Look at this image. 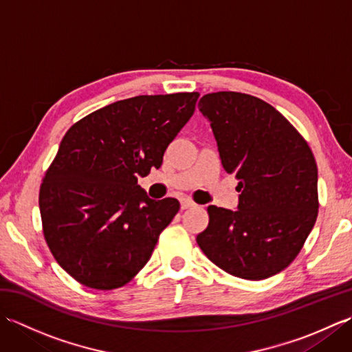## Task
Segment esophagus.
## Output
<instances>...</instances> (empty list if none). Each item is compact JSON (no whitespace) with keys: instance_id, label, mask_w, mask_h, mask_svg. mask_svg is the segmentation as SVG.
<instances>
[{"instance_id":"esophagus-1","label":"esophagus","mask_w":352,"mask_h":352,"mask_svg":"<svg viewBox=\"0 0 352 352\" xmlns=\"http://www.w3.org/2000/svg\"><path fill=\"white\" fill-rule=\"evenodd\" d=\"M193 206H195V203H193V201H190V199H188V198L182 199V210H186V208H190V207H193Z\"/></svg>"}]
</instances>
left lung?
<instances>
[{"instance_id":"obj_1","label":"left lung","mask_w":352,"mask_h":352,"mask_svg":"<svg viewBox=\"0 0 352 352\" xmlns=\"http://www.w3.org/2000/svg\"><path fill=\"white\" fill-rule=\"evenodd\" d=\"M222 166L239 180L237 210L208 206L199 248L222 271L265 280L287 267L318 218V166L300 133L271 104L239 92L198 102Z\"/></svg>"}]
</instances>
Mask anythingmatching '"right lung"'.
<instances>
[{
  "instance_id": "add662e5",
  "label": "right lung",
  "mask_w": 352,
  "mask_h": 352,
  "mask_svg": "<svg viewBox=\"0 0 352 352\" xmlns=\"http://www.w3.org/2000/svg\"><path fill=\"white\" fill-rule=\"evenodd\" d=\"M198 96L139 95L109 104L66 131L43 177L39 208L50 251L78 283L118 289L146 265L180 203L151 199L138 177L162 166Z\"/></svg>"
}]
</instances>
